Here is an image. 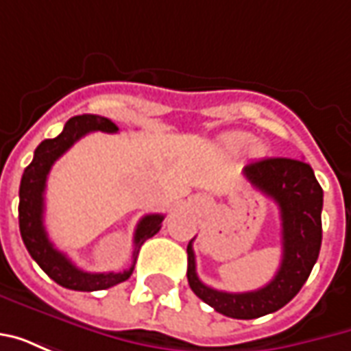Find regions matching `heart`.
<instances>
[{"label": "heart", "instance_id": "1", "mask_svg": "<svg viewBox=\"0 0 351 351\" xmlns=\"http://www.w3.org/2000/svg\"><path fill=\"white\" fill-rule=\"evenodd\" d=\"M220 141L223 148H228L229 152H241L243 148L250 145L252 137L244 131H229L226 135H221Z\"/></svg>", "mask_w": 351, "mask_h": 351}]
</instances>
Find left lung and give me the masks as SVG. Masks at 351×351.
I'll return each instance as SVG.
<instances>
[{
    "mask_svg": "<svg viewBox=\"0 0 351 351\" xmlns=\"http://www.w3.org/2000/svg\"><path fill=\"white\" fill-rule=\"evenodd\" d=\"M244 176L265 195L274 199L282 220V263L267 286L228 293L203 284L195 271V254L188 244V284L201 301L235 319H254L276 312L301 291L322 246L324 190L314 171L302 160L269 158L248 163Z\"/></svg>",
    "mask_w": 351,
    "mask_h": 351,
    "instance_id": "1",
    "label": "left lung"
}]
</instances>
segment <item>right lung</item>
<instances>
[{
  "label": "right lung",
  "instance_id": "obj_1",
  "mask_svg": "<svg viewBox=\"0 0 351 351\" xmlns=\"http://www.w3.org/2000/svg\"><path fill=\"white\" fill-rule=\"evenodd\" d=\"M90 131H105L116 133L118 125L110 122L105 116L82 114L73 116L64 125V131L56 138H45L41 145L35 148L34 161L24 169V175L20 180V203H19V223L20 235L26 244L29 256L37 261L43 271L49 274L60 286L77 291H97L107 289L120 282L130 278L135 261H137L138 248L145 244L146 239L154 237L161 229L163 214H148L138 221L133 237L135 252H133V265L123 272H84L77 269L67 259L65 254L54 248L49 241L47 229L43 223L45 214V190L47 178L54 161L64 156L80 137H84Z\"/></svg>",
  "mask_w": 351,
  "mask_h": 351
}]
</instances>
